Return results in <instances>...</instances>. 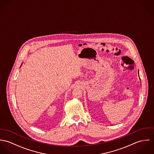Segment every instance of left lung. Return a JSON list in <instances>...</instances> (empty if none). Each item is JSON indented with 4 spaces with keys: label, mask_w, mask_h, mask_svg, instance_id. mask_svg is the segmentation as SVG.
Wrapping results in <instances>:
<instances>
[{
    "label": "left lung",
    "mask_w": 154,
    "mask_h": 154,
    "mask_svg": "<svg viewBox=\"0 0 154 154\" xmlns=\"http://www.w3.org/2000/svg\"><path fill=\"white\" fill-rule=\"evenodd\" d=\"M138 73H139V70H138Z\"/></svg>",
    "instance_id": "8db88e82"
}]
</instances>
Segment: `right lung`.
Wrapping results in <instances>:
<instances>
[{
	"label": "right lung",
	"instance_id": "right-lung-1",
	"mask_svg": "<svg viewBox=\"0 0 154 154\" xmlns=\"http://www.w3.org/2000/svg\"><path fill=\"white\" fill-rule=\"evenodd\" d=\"M22 66V65H21V66Z\"/></svg>",
	"mask_w": 154,
	"mask_h": 154
}]
</instances>
